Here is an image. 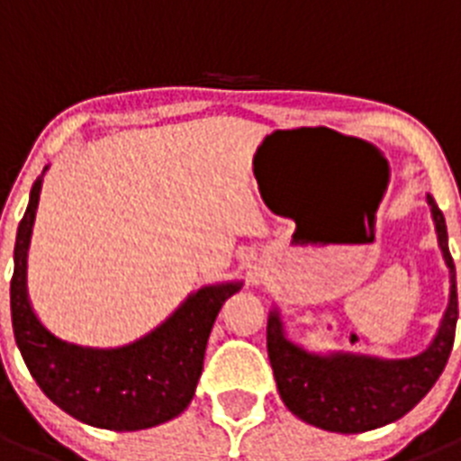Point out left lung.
Instances as JSON below:
<instances>
[{
	"instance_id": "8db88e82",
	"label": "left lung",
	"mask_w": 461,
	"mask_h": 461,
	"mask_svg": "<svg viewBox=\"0 0 461 461\" xmlns=\"http://www.w3.org/2000/svg\"><path fill=\"white\" fill-rule=\"evenodd\" d=\"M427 205L431 207L438 247L450 270V300L437 337L420 356L385 360L348 351H337L330 356L309 353L288 339L279 312H270L267 356L276 378V390L288 411L300 420L341 434L376 429L409 413L446 369L459 316L457 281L453 256L447 249L443 212L429 194Z\"/></svg>"
}]
</instances>
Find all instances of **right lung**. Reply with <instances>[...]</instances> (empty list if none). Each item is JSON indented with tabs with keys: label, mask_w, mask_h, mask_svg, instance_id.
I'll list each match as a JSON object with an SVG mask.
<instances>
[{
	"label": "right lung",
	"mask_w": 461,
	"mask_h": 461,
	"mask_svg": "<svg viewBox=\"0 0 461 461\" xmlns=\"http://www.w3.org/2000/svg\"><path fill=\"white\" fill-rule=\"evenodd\" d=\"M41 182L43 175L32 186L18 226L11 279V321L24 365L39 388L85 425L136 431L173 420L194 397L219 309L242 284L198 288L157 330L120 348H89L59 339L36 319L27 297V249Z\"/></svg>",
	"instance_id": "obj_1"
}]
</instances>
